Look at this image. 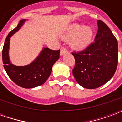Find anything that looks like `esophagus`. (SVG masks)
<instances>
[{"label":"esophagus","mask_w":122,"mask_h":122,"mask_svg":"<svg viewBox=\"0 0 122 122\" xmlns=\"http://www.w3.org/2000/svg\"><path fill=\"white\" fill-rule=\"evenodd\" d=\"M68 53V51L66 50V48H61V51H60V56H62L65 55V54H66V53Z\"/></svg>","instance_id":"esophagus-1"}]
</instances>
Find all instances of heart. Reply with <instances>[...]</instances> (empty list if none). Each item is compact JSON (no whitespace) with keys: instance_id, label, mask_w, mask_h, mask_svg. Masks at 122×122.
<instances>
[{"instance_id":"obj_1","label":"heart","mask_w":122,"mask_h":122,"mask_svg":"<svg viewBox=\"0 0 122 122\" xmlns=\"http://www.w3.org/2000/svg\"><path fill=\"white\" fill-rule=\"evenodd\" d=\"M94 32L92 27L84 25L74 23L68 29L64 35L65 40L71 39L72 48L76 51H82L91 44L93 38Z\"/></svg>"}]
</instances>
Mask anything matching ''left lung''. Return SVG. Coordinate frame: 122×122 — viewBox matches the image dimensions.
Wrapping results in <instances>:
<instances>
[{
	"mask_svg": "<svg viewBox=\"0 0 122 122\" xmlns=\"http://www.w3.org/2000/svg\"><path fill=\"white\" fill-rule=\"evenodd\" d=\"M97 26L94 42L82 51L72 53L75 59L73 76L87 89H95L108 82L118 65V41L105 23L98 20Z\"/></svg>",
	"mask_w": 122,
	"mask_h": 122,
	"instance_id": "1",
	"label": "left lung"
}]
</instances>
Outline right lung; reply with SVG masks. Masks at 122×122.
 Returning a JSON list of instances; mask_svg holds the SVG:
<instances>
[{
  "mask_svg": "<svg viewBox=\"0 0 122 122\" xmlns=\"http://www.w3.org/2000/svg\"><path fill=\"white\" fill-rule=\"evenodd\" d=\"M27 20H21L14 30L7 36L2 50L4 68L10 78L17 86L23 88H34L44 84L52 71V66L59 58V50L44 48L39 55L30 64L16 66L12 64L9 57L10 37L21 28Z\"/></svg>",
  "mask_w": 122,
  "mask_h": 122,
  "instance_id": "obj_1",
  "label": "right lung"
}]
</instances>
